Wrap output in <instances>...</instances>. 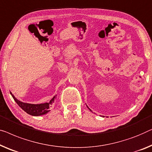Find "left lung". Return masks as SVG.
I'll use <instances>...</instances> for the list:
<instances>
[{"instance_id": "left-lung-1", "label": "left lung", "mask_w": 152, "mask_h": 152, "mask_svg": "<svg viewBox=\"0 0 152 152\" xmlns=\"http://www.w3.org/2000/svg\"><path fill=\"white\" fill-rule=\"evenodd\" d=\"M87 107H88V106H87ZM88 109H89V110H91V111H92V110H91V109H90V108H89V107H88Z\"/></svg>"}]
</instances>
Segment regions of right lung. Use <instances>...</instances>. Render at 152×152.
I'll return each mask as SVG.
<instances>
[{"instance_id": "add662e5", "label": "right lung", "mask_w": 152, "mask_h": 152, "mask_svg": "<svg viewBox=\"0 0 152 152\" xmlns=\"http://www.w3.org/2000/svg\"><path fill=\"white\" fill-rule=\"evenodd\" d=\"M10 94H12V97L14 98V101L16 102L17 104L24 111L26 112L27 114H30V115L36 116L43 115V114H45L49 113L50 111L49 109L50 108V107L52 106L53 103H54L57 96H54L53 97L50 99L49 103H40V104H31V103H27L20 102V101L18 100L14 96V94H13L11 92Z\"/></svg>"}]
</instances>
